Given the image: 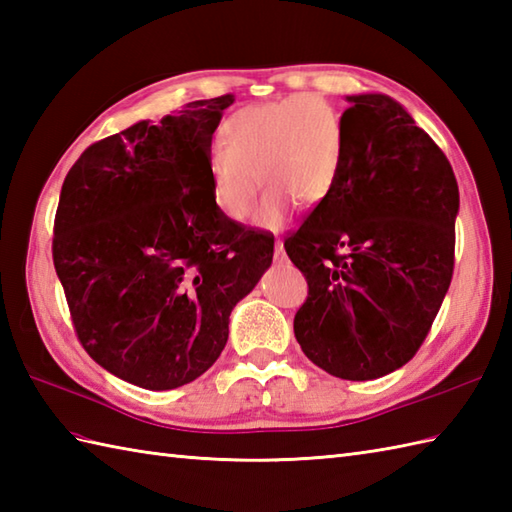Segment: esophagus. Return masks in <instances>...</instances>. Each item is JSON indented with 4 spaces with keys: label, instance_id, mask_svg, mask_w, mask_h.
<instances>
[{
    "label": "esophagus",
    "instance_id": "1",
    "mask_svg": "<svg viewBox=\"0 0 512 512\" xmlns=\"http://www.w3.org/2000/svg\"><path fill=\"white\" fill-rule=\"evenodd\" d=\"M275 262H277V264H281V262H286V253H284V242H281V239H277V242H275Z\"/></svg>",
    "mask_w": 512,
    "mask_h": 512
}]
</instances>
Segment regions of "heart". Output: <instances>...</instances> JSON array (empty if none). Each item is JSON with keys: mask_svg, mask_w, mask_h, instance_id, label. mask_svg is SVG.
I'll list each match as a JSON object with an SVG mask.
<instances>
[{"mask_svg": "<svg viewBox=\"0 0 512 512\" xmlns=\"http://www.w3.org/2000/svg\"><path fill=\"white\" fill-rule=\"evenodd\" d=\"M341 165V116L321 96L248 105L222 123L220 147L209 154L211 198L224 217L242 222L262 182L266 193L253 220L277 228L297 202L317 206L328 200Z\"/></svg>", "mask_w": 512, "mask_h": 512, "instance_id": "b5f03b06", "label": "heart"}]
</instances>
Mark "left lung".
Masks as SVG:
<instances>
[{
	"instance_id": "obj_1",
	"label": "left lung",
	"mask_w": 512,
	"mask_h": 512,
	"mask_svg": "<svg viewBox=\"0 0 512 512\" xmlns=\"http://www.w3.org/2000/svg\"><path fill=\"white\" fill-rule=\"evenodd\" d=\"M347 101L341 176L284 246L308 279L303 354L336 378L372 380L427 339L451 286L460 193L405 107L385 94Z\"/></svg>"
}]
</instances>
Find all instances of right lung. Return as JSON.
Wrapping results in <instances>:
<instances>
[{
  "instance_id": "obj_1",
  "label": "right lung",
  "mask_w": 512,
  "mask_h": 512,
  "mask_svg": "<svg viewBox=\"0 0 512 512\" xmlns=\"http://www.w3.org/2000/svg\"><path fill=\"white\" fill-rule=\"evenodd\" d=\"M233 101H193L107 136L63 180L52 259L76 336L143 389L202 376L235 303L273 264L275 239L231 222L211 198V140Z\"/></svg>"
}]
</instances>
